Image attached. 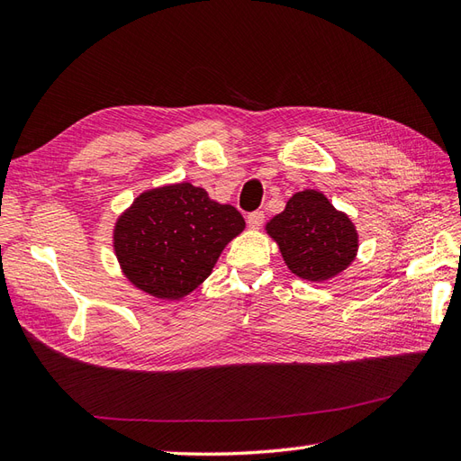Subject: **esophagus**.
Instances as JSON below:
<instances>
[{"mask_svg":"<svg viewBox=\"0 0 461 461\" xmlns=\"http://www.w3.org/2000/svg\"><path fill=\"white\" fill-rule=\"evenodd\" d=\"M263 221H265V214L261 210H255V212H251L249 216H247V223H249V228H253V230L261 226Z\"/></svg>","mask_w":461,"mask_h":461,"instance_id":"34e87169","label":"esophagus"}]
</instances>
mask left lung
Instances as JSON below:
<instances>
[{
  "instance_id": "8db88e82",
  "label": "left lung",
  "mask_w": 461,
  "mask_h": 461,
  "mask_svg": "<svg viewBox=\"0 0 461 461\" xmlns=\"http://www.w3.org/2000/svg\"><path fill=\"white\" fill-rule=\"evenodd\" d=\"M265 230L276 241L292 273L310 282L335 278L358 253L357 226L313 188L294 194L286 208L267 221Z\"/></svg>"
}]
</instances>
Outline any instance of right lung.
<instances>
[{
	"instance_id": "1",
	"label": "right lung",
	"mask_w": 461,
	"mask_h": 461,
	"mask_svg": "<svg viewBox=\"0 0 461 461\" xmlns=\"http://www.w3.org/2000/svg\"><path fill=\"white\" fill-rule=\"evenodd\" d=\"M243 230L245 220L231 204L183 181L138 194L114 223L113 247L130 285L173 302L203 285Z\"/></svg>"
}]
</instances>
